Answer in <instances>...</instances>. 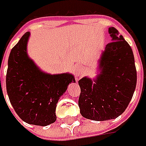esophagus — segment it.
I'll return each instance as SVG.
<instances>
[{
    "instance_id": "obj_1",
    "label": "esophagus",
    "mask_w": 146,
    "mask_h": 146,
    "mask_svg": "<svg viewBox=\"0 0 146 146\" xmlns=\"http://www.w3.org/2000/svg\"><path fill=\"white\" fill-rule=\"evenodd\" d=\"M82 73H83V70H82V69L77 70L76 71V76L77 78H80V77L81 76Z\"/></svg>"
}]
</instances>
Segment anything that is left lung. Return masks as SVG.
<instances>
[{
	"label": "left lung",
	"instance_id": "8db88e82",
	"mask_svg": "<svg viewBox=\"0 0 146 146\" xmlns=\"http://www.w3.org/2000/svg\"><path fill=\"white\" fill-rule=\"evenodd\" d=\"M108 33L113 42L106 45L99 60L100 74L94 80L84 77L78 81L80 113L90 120L107 121L119 117L127 108L136 86L131 48L115 28H109Z\"/></svg>",
	"mask_w": 146,
	"mask_h": 146
}]
</instances>
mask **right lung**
<instances>
[{
  "instance_id": "obj_1",
  "label": "right lung",
  "mask_w": 146,
  "mask_h": 146,
  "mask_svg": "<svg viewBox=\"0 0 146 146\" xmlns=\"http://www.w3.org/2000/svg\"><path fill=\"white\" fill-rule=\"evenodd\" d=\"M29 32L12 48L6 73V91L15 113L26 123L45 127L56 119L58 99L76 82L68 73L42 72L27 54Z\"/></svg>"
}]
</instances>
